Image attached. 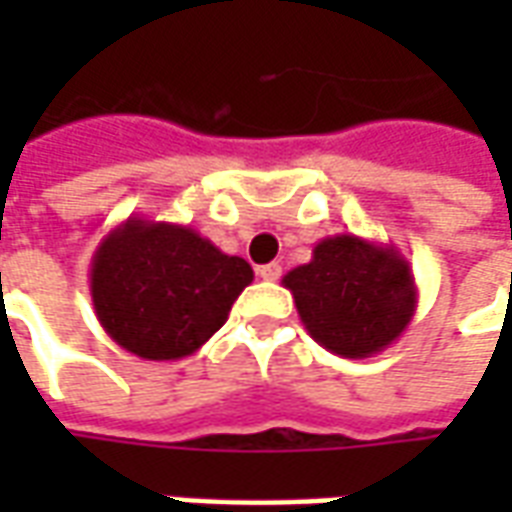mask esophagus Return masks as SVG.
<instances>
[{
	"mask_svg": "<svg viewBox=\"0 0 512 512\" xmlns=\"http://www.w3.org/2000/svg\"><path fill=\"white\" fill-rule=\"evenodd\" d=\"M257 274H260V279H266V282H277L282 277V266L279 263H266V266L257 268Z\"/></svg>",
	"mask_w": 512,
	"mask_h": 512,
	"instance_id": "esophagus-1",
	"label": "esophagus"
}]
</instances>
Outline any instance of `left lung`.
<instances>
[{
    "label": "left lung",
    "instance_id": "8db88e82",
    "mask_svg": "<svg viewBox=\"0 0 512 512\" xmlns=\"http://www.w3.org/2000/svg\"><path fill=\"white\" fill-rule=\"evenodd\" d=\"M315 343L345 359H367L395 343L417 310L411 263L392 244L329 235L312 260L282 277Z\"/></svg>",
    "mask_w": 512,
    "mask_h": 512
}]
</instances>
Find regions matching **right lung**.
Instances as JSON below:
<instances>
[{"instance_id": "obj_1", "label": "right lung", "mask_w": 512, "mask_h": 512, "mask_svg": "<svg viewBox=\"0 0 512 512\" xmlns=\"http://www.w3.org/2000/svg\"><path fill=\"white\" fill-rule=\"evenodd\" d=\"M255 279L197 230L128 216L98 244L90 296L104 332L147 362L191 356L219 332Z\"/></svg>"}]
</instances>
